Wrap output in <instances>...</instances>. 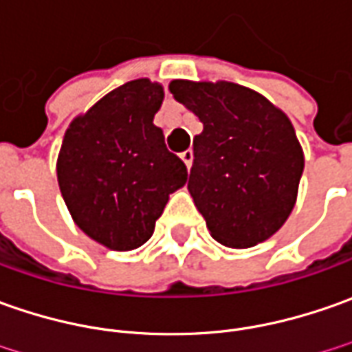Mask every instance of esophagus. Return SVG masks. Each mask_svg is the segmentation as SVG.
I'll list each match as a JSON object with an SVG mask.
<instances>
[{
    "label": "esophagus",
    "instance_id": "1",
    "mask_svg": "<svg viewBox=\"0 0 352 352\" xmlns=\"http://www.w3.org/2000/svg\"><path fill=\"white\" fill-rule=\"evenodd\" d=\"M181 160L185 162V165H187V169H190V165H192V152L190 150H187V152L181 153Z\"/></svg>",
    "mask_w": 352,
    "mask_h": 352
}]
</instances>
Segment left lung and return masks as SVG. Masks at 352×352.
<instances>
[{
  "label": "left lung",
  "mask_w": 352,
  "mask_h": 352,
  "mask_svg": "<svg viewBox=\"0 0 352 352\" xmlns=\"http://www.w3.org/2000/svg\"><path fill=\"white\" fill-rule=\"evenodd\" d=\"M169 91L202 122L188 192L214 239L228 248L269 239L292 212L304 171L288 116L230 81L175 79Z\"/></svg>",
  "instance_id": "1"
}]
</instances>
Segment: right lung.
<instances>
[{"instance_id":"1","label":"right lung","mask_w":352,"mask_h":352,"mask_svg":"<svg viewBox=\"0 0 352 352\" xmlns=\"http://www.w3.org/2000/svg\"><path fill=\"white\" fill-rule=\"evenodd\" d=\"M164 87L134 79L78 116L58 155V185L87 236L115 251L146 243L187 167L165 148L153 115Z\"/></svg>"}]
</instances>
